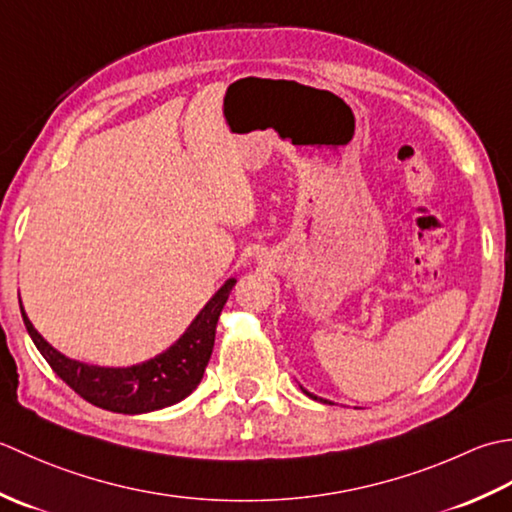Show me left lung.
I'll use <instances>...</instances> for the list:
<instances>
[{
  "label": "left lung",
  "instance_id": "8db88e82",
  "mask_svg": "<svg viewBox=\"0 0 512 512\" xmlns=\"http://www.w3.org/2000/svg\"><path fill=\"white\" fill-rule=\"evenodd\" d=\"M302 391H305V389H302ZM307 395H309V398H314V400H320V402H325V404H331L329 400H322V398H318V395H314V393H309V391H305Z\"/></svg>",
  "mask_w": 512,
  "mask_h": 512
}]
</instances>
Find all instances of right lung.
I'll use <instances>...</instances> for the list:
<instances>
[{
  "label": "right lung",
  "instance_id": "obj_1",
  "mask_svg": "<svg viewBox=\"0 0 512 512\" xmlns=\"http://www.w3.org/2000/svg\"><path fill=\"white\" fill-rule=\"evenodd\" d=\"M234 285L236 280L229 278L168 351L132 367H97V364L66 358L41 338V333L28 320L22 302L19 307L35 347L72 391L99 409L137 415L181 402L198 387L214 349L218 316Z\"/></svg>",
  "mask_w": 512,
  "mask_h": 512
}]
</instances>
